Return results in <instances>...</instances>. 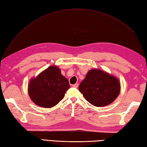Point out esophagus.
I'll return each instance as SVG.
<instances>
[{
	"mask_svg": "<svg viewBox=\"0 0 147 147\" xmlns=\"http://www.w3.org/2000/svg\"><path fill=\"white\" fill-rule=\"evenodd\" d=\"M78 83H75V84H73V85H72V86L74 88H78Z\"/></svg>",
	"mask_w": 147,
	"mask_h": 147,
	"instance_id": "34e87169",
	"label": "esophagus"
}]
</instances>
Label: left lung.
<instances>
[{
  "mask_svg": "<svg viewBox=\"0 0 147 147\" xmlns=\"http://www.w3.org/2000/svg\"><path fill=\"white\" fill-rule=\"evenodd\" d=\"M120 90L121 85L116 77L96 69L89 70L79 86L85 99L99 107L112 104L119 96Z\"/></svg>",
  "mask_w": 147,
  "mask_h": 147,
  "instance_id": "8db88e82",
  "label": "left lung"
}]
</instances>
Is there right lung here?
Returning <instances> with one entry per match:
<instances>
[{
	"instance_id": "add662e5",
	"label": "right lung",
	"mask_w": 147,
	"mask_h": 147,
	"mask_svg": "<svg viewBox=\"0 0 147 147\" xmlns=\"http://www.w3.org/2000/svg\"><path fill=\"white\" fill-rule=\"evenodd\" d=\"M70 88L68 80L56 65H51L28 84V94L34 104L44 108H51L63 99Z\"/></svg>"
}]
</instances>
